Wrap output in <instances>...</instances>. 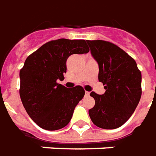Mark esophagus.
I'll use <instances>...</instances> for the list:
<instances>
[{
    "label": "esophagus",
    "instance_id": "1",
    "mask_svg": "<svg viewBox=\"0 0 156 156\" xmlns=\"http://www.w3.org/2000/svg\"><path fill=\"white\" fill-rule=\"evenodd\" d=\"M86 96H89V95H90V92H88V91H86Z\"/></svg>",
    "mask_w": 156,
    "mask_h": 156
}]
</instances>
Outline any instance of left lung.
<instances>
[{
	"mask_svg": "<svg viewBox=\"0 0 156 156\" xmlns=\"http://www.w3.org/2000/svg\"><path fill=\"white\" fill-rule=\"evenodd\" d=\"M87 42L99 66L98 80L106 90L102 95L90 92L95 106L89 116L101 129H117L129 120L140 102L141 72L135 60L117 45L103 40Z\"/></svg>",
	"mask_w": 156,
	"mask_h": 156,
	"instance_id": "1",
	"label": "left lung"
}]
</instances>
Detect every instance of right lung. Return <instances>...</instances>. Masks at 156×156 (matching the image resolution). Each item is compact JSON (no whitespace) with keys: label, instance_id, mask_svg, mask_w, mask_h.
Returning a JSON list of instances; mask_svg holds the SVG:
<instances>
[{"label":"right lung","instance_id":"1","mask_svg":"<svg viewBox=\"0 0 156 156\" xmlns=\"http://www.w3.org/2000/svg\"><path fill=\"white\" fill-rule=\"evenodd\" d=\"M88 52L86 40L60 38L44 44L25 60L20 70V98L40 128L58 130L69 122L85 90L80 86L68 89L57 80L65 79L69 56Z\"/></svg>","mask_w":156,"mask_h":156}]
</instances>
